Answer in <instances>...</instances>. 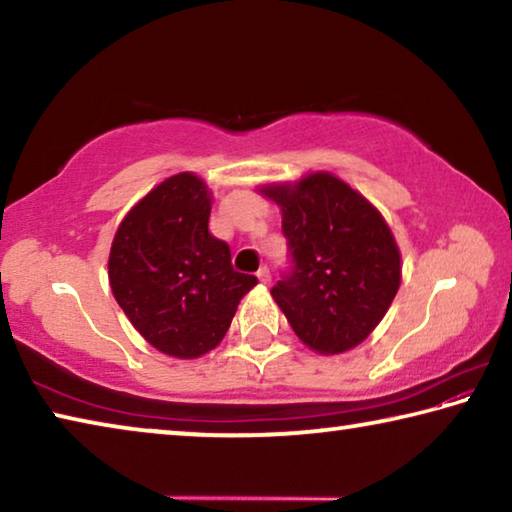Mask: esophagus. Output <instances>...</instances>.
I'll use <instances>...</instances> for the list:
<instances>
[{
    "mask_svg": "<svg viewBox=\"0 0 512 512\" xmlns=\"http://www.w3.org/2000/svg\"><path fill=\"white\" fill-rule=\"evenodd\" d=\"M257 277H259V282H262V284H271V271H268V266L259 268Z\"/></svg>",
    "mask_w": 512,
    "mask_h": 512,
    "instance_id": "34e87169",
    "label": "esophagus"
}]
</instances>
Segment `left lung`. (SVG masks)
Returning a JSON list of instances; mask_svg holds the SVG:
<instances>
[{"label": "left lung", "mask_w": 512, "mask_h": 512, "mask_svg": "<svg viewBox=\"0 0 512 512\" xmlns=\"http://www.w3.org/2000/svg\"><path fill=\"white\" fill-rule=\"evenodd\" d=\"M262 192L280 205L289 271L271 289L298 339L320 354L352 350L379 325L402 280L384 216L332 173Z\"/></svg>", "instance_id": "left-lung-1"}]
</instances>
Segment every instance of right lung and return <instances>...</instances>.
<instances>
[{
	"mask_svg": "<svg viewBox=\"0 0 512 512\" xmlns=\"http://www.w3.org/2000/svg\"><path fill=\"white\" fill-rule=\"evenodd\" d=\"M212 198L194 173L151 189L110 248L115 300L153 348L178 359L214 350L257 277L232 268L230 246L207 230Z\"/></svg>",
	"mask_w": 512,
	"mask_h": 512,
	"instance_id": "add662e5",
	"label": "right lung"
}]
</instances>
